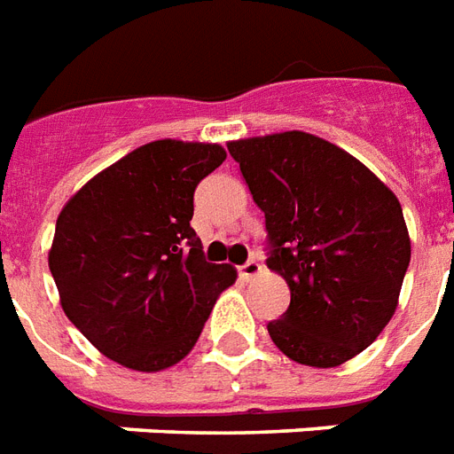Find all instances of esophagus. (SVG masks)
<instances>
[{
  "label": "esophagus",
  "mask_w": 454,
  "mask_h": 454,
  "mask_svg": "<svg viewBox=\"0 0 454 454\" xmlns=\"http://www.w3.org/2000/svg\"><path fill=\"white\" fill-rule=\"evenodd\" d=\"M238 273H240L242 280H252V278H256L262 273V263L254 262V259H249L247 263H242L240 269H238Z\"/></svg>",
  "instance_id": "1"
}]
</instances>
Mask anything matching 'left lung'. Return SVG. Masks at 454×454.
<instances>
[{"label": "left lung", "instance_id": "obj_1", "mask_svg": "<svg viewBox=\"0 0 454 454\" xmlns=\"http://www.w3.org/2000/svg\"><path fill=\"white\" fill-rule=\"evenodd\" d=\"M266 216L270 270L290 306L269 323L301 365L337 367L380 337L410 266L401 202L365 164L303 131L228 144Z\"/></svg>", "mask_w": 454, "mask_h": 454}]
</instances>
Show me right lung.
I'll return each mask as SVG.
<instances>
[{
	"label": "right lung",
	"instance_id": "add662e5",
	"mask_svg": "<svg viewBox=\"0 0 454 454\" xmlns=\"http://www.w3.org/2000/svg\"><path fill=\"white\" fill-rule=\"evenodd\" d=\"M226 160L212 144L153 141L70 198L49 269L70 323L120 365L157 372L198 341L235 269L209 263L192 195Z\"/></svg>",
	"mask_w": 454,
	"mask_h": 454
}]
</instances>
